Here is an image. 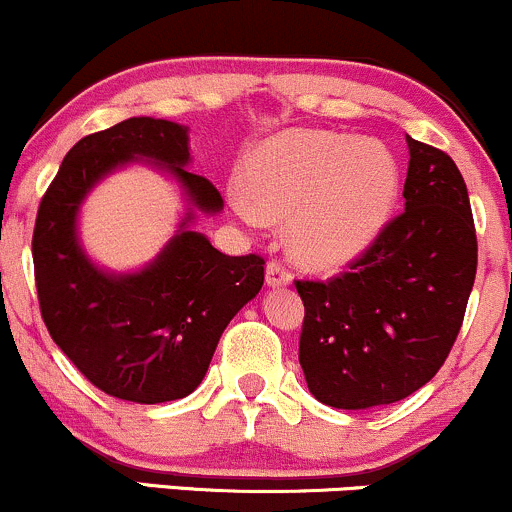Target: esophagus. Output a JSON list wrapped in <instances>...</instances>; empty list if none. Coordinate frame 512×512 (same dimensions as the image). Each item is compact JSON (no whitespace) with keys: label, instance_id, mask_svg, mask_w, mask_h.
Instances as JSON below:
<instances>
[{"label":"esophagus","instance_id":"esophagus-1","mask_svg":"<svg viewBox=\"0 0 512 512\" xmlns=\"http://www.w3.org/2000/svg\"><path fill=\"white\" fill-rule=\"evenodd\" d=\"M292 280V273L287 271L283 263L278 261V258H273V261H268L266 266V283L273 285V287H280V285H287Z\"/></svg>","mask_w":512,"mask_h":512}]
</instances>
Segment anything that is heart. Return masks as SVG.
<instances>
[{
    "mask_svg": "<svg viewBox=\"0 0 512 512\" xmlns=\"http://www.w3.org/2000/svg\"><path fill=\"white\" fill-rule=\"evenodd\" d=\"M248 195L234 210L251 227L287 220L292 256L309 268H338L372 244L396 208L401 169L380 142L326 130H292L256 149Z\"/></svg>",
    "mask_w": 512,
    "mask_h": 512,
    "instance_id": "b5f03b06",
    "label": "heart"
}]
</instances>
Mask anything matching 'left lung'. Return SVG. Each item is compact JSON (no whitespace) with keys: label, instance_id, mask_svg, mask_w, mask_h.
<instances>
[{"label":"left lung","instance_id":"obj_1","mask_svg":"<svg viewBox=\"0 0 512 512\" xmlns=\"http://www.w3.org/2000/svg\"><path fill=\"white\" fill-rule=\"evenodd\" d=\"M406 142V210L348 271L295 280L304 380L333 409L394 404L433 380L472 295L479 246L467 183L450 154Z\"/></svg>","mask_w":512,"mask_h":512}]
</instances>
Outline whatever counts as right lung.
Segmentation results:
<instances>
[{
    "mask_svg": "<svg viewBox=\"0 0 512 512\" xmlns=\"http://www.w3.org/2000/svg\"><path fill=\"white\" fill-rule=\"evenodd\" d=\"M135 157L176 176L195 208L222 195L186 169L188 132L157 118H128L86 135L62 159L33 227L40 317L74 367L101 392L135 404L183 399L203 382L222 331L263 285V256H225L183 229L145 271L103 273L77 244V210L101 176Z\"/></svg>",
    "mask_w": 512,
    "mask_h": 512,
    "instance_id": "add662e5",
    "label": "right lung"
}]
</instances>
